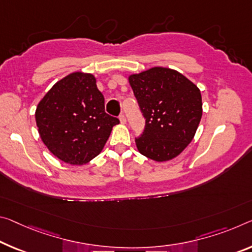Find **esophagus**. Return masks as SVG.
Returning a JSON list of instances; mask_svg holds the SVG:
<instances>
[{"mask_svg": "<svg viewBox=\"0 0 252 252\" xmlns=\"http://www.w3.org/2000/svg\"><path fill=\"white\" fill-rule=\"evenodd\" d=\"M120 122L122 123V125H126V115L125 114H121L120 115Z\"/></svg>", "mask_w": 252, "mask_h": 252, "instance_id": "obj_1", "label": "esophagus"}]
</instances>
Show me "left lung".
<instances>
[{
    "mask_svg": "<svg viewBox=\"0 0 252 252\" xmlns=\"http://www.w3.org/2000/svg\"><path fill=\"white\" fill-rule=\"evenodd\" d=\"M127 81L146 119L135 139L138 151L151 160L169 161L193 140L202 119L201 91L175 69L153 67Z\"/></svg>",
    "mask_w": 252,
    "mask_h": 252,
    "instance_id": "1",
    "label": "left lung"
}]
</instances>
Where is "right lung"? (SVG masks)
<instances>
[{
  "instance_id": "1",
  "label": "right lung",
  "mask_w": 252,
  "mask_h": 252,
  "mask_svg": "<svg viewBox=\"0 0 252 252\" xmlns=\"http://www.w3.org/2000/svg\"><path fill=\"white\" fill-rule=\"evenodd\" d=\"M35 123L48 150L70 165H84L104 148L119 119L104 111L93 74L75 71L58 81L35 110Z\"/></svg>"
}]
</instances>
